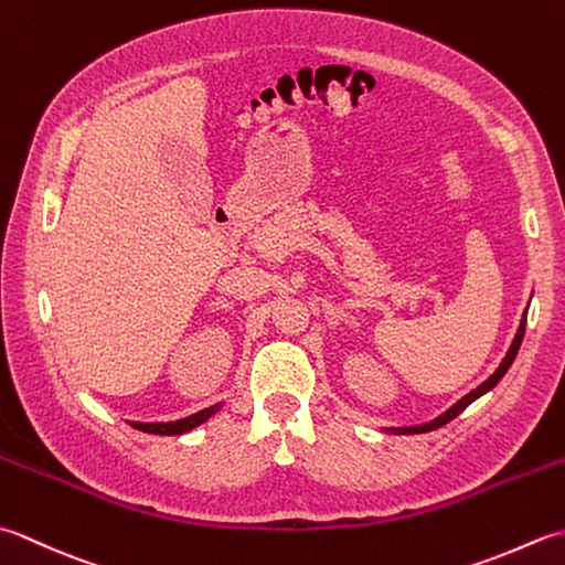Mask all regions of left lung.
Segmentation results:
<instances>
[{
  "instance_id": "left-lung-1",
  "label": "left lung",
  "mask_w": 565,
  "mask_h": 565,
  "mask_svg": "<svg viewBox=\"0 0 565 565\" xmlns=\"http://www.w3.org/2000/svg\"><path fill=\"white\" fill-rule=\"evenodd\" d=\"M524 328H526V318H522V322H520V330H518V334H514V340H512V347L508 350V354H505V359H502L500 362V366L495 369V374L490 376L488 381H483L481 386H478L476 391H471L468 395H463V398L456 403V405H451L447 413L444 415H439V417H435L431 419V423H425V425H415V427H391L388 431H393V435H419V431H431V429H437V427H441V425H447L449 419H454L456 415L459 413H463L468 405H471L476 398H481L483 393H488L490 388H495L498 386V381L505 376V371L512 366V362H514V356H518V352H520V344H522V338H524Z\"/></svg>"
}]
</instances>
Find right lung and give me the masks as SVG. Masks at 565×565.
<instances>
[{"instance_id": "add662e5", "label": "right lung", "mask_w": 565, "mask_h": 565, "mask_svg": "<svg viewBox=\"0 0 565 565\" xmlns=\"http://www.w3.org/2000/svg\"><path fill=\"white\" fill-rule=\"evenodd\" d=\"M223 407V403H215L206 411H199L194 415H189L184 419H177V423H130L136 429L140 431H148V435H167V437H174V435H184V431H191L194 427L203 425L211 415H215Z\"/></svg>"}]
</instances>
